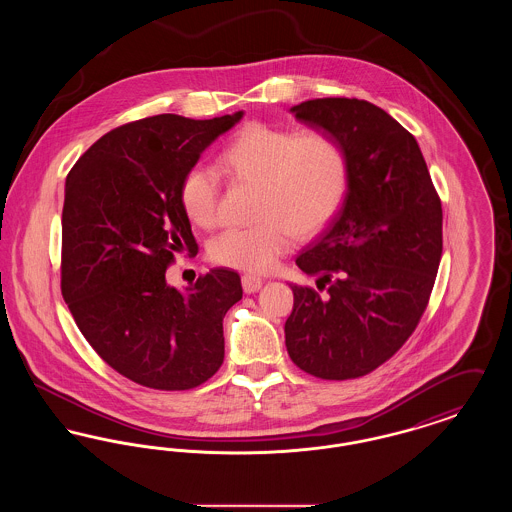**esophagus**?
<instances>
[{
	"instance_id": "esophagus-1",
	"label": "esophagus",
	"mask_w": 512,
	"mask_h": 512,
	"mask_svg": "<svg viewBox=\"0 0 512 512\" xmlns=\"http://www.w3.org/2000/svg\"><path fill=\"white\" fill-rule=\"evenodd\" d=\"M242 286H244L245 293L259 292L261 286H263V278L253 276V274H244L242 276Z\"/></svg>"
}]
</instances>
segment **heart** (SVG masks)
<instances>
[{"label":"heart","mask_w":512,"mask_h":512,"mask_svg":"<svg viewBox=\"0 0 512 512\" xmlns=\"http://www.w3.org/2000/svg\"><path fill=\"white\" fill-rule=\"evenodd\" d=\"M222 172L232 184L257 188L249 228H230L209 244L211 261L245 272H267L299 238L322 232L338 215L349 184L347 153L320 130L249 124L222 149ZM180 203L199 228L217 226L219 176L192 167L180 182Z\"/></svg>","instance_id":"1"}]
</instances>
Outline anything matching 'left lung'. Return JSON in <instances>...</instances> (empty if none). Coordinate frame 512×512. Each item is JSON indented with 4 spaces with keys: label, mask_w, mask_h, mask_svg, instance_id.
Returning a JSON list of instances; mask_svg holds the SVG:
<instances>
[{
    "label": "left lung",
    "mask_w": 512,
    "mask_h": 512,
    "mask_svg": "<svg viewBox=\"0 0 512 512\" xmlns=\"http://www.w3.org/2000/svg\"><path fill=\"white\" fill-rule=\"evenodd\" d=\"M297 121L338 138L349 184L338 215L295 265L286 347L322 380H349L391 359L426 311L441 259V201L413 134L365 99H309Z\"/></svg>",
    "instance_id": "1"
}]
</instances>
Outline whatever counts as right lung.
Returning <instances> with one entry per match:
<instances>
[{"label":"right lung","instance_id":"obj_1","mask_svg":"<svg viewBox=\"0 0 512 512\" xmlns=\"http://www.w3.org/2000/svg\"><path fill=\"white\" fill-rule=\"evenodd\" d=\"M242 117L122 124L67 176L61 292L99 357L151 390H192L224 361L222 318L242 299L240 274L213 268L178 292L165 272L174 253H197L180 182Z\"/></svg>","mask_w":512,"mask_h":512}]
</instances>
